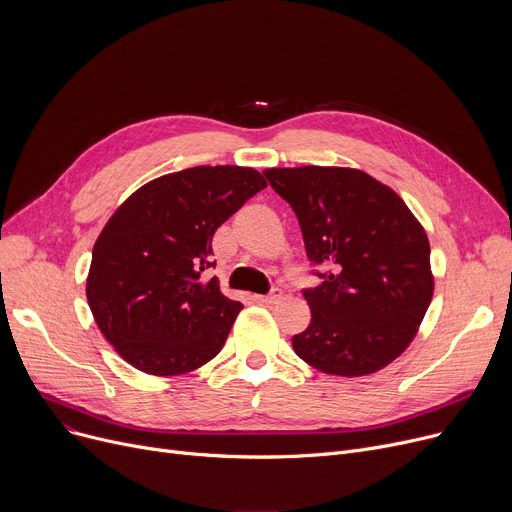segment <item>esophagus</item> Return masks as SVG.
Wrapping results in <instances>:
<instances>
[{"label":"esophagus","mask_w":512,"mask_h":512,"mask_svg":"<svg viewBox=\"0 0 512 512\" xmlns=\"http://www.w3.org/2000/svg\"><path fill=\"white\" fill-rule=\"evenodd\" d=\"M280 297H282V290H280V288H272L267 294H255V299H257L259 303H265V305L278 303Z\"/></svg>","instance_id":"1"}]
</instances>
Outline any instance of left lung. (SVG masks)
Instances as JSON below:
<instances>
[{"mask_svg": "<svg viewBox=\"0 0 512 512\" xmlns=\"http://www.w3.org/2000/svg\"><path fill=\"white\" fill-rule=\"evenodd\" d=\"M274 191L297 213L305 251L324 272L303 294L311 324L292 348L311 367L357 378L413 342L434 297L429 240L390 186L353 168H270Z\"/></svg>", "mask_w": 512, "mask_h": 512, "instance_id": "left-lung-1", "label": "left lung"}]
</instances>
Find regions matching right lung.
<instances>
[{"label": "right lung", "mask_w": 512, "mask_h": 512, "mask_svg": "<svg viewBox=\"0 0 512 512\" xmlns=\"http://www.w3.org/2000/svg\"><path fill=\"white\" fill-rule=\"evenodd\" d=\"M267 184L253 168L197 166L134 191L101 230L87 301L116 353L151 375L188 373L222 351L242 305L203 280L211 238Z\"/></svg>", "instance_id": "1"}]
</instances>
